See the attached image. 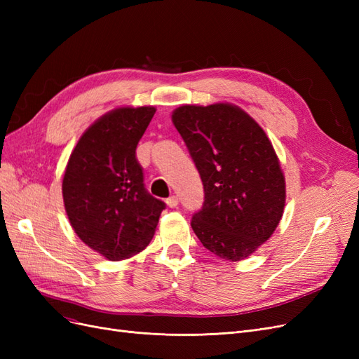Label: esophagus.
<instances>
[{
	"label": "esophagus",
	"mask_w": 359,
	"mask_h": 359,
	"mask_svg": "<svg viewBox=\"0 0 359 359\" xmlns=\"http://www.w3.org/2000/svg\"><path fill=\"white\" fill-rule=\"evenodd\" d=\"M178 196H175V194H173V196H170L168 201H166V203H168V206L169 208H177L178 206Z\"/></svg>",
	"instance_id": "1"
}]
</instances>
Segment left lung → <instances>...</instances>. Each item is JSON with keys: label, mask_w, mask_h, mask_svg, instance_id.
Wrapping results in <instances>:
<instances>
[{"label": "left lung", "mask_w": 359, "mask_h": 359, "mask_svg": "<svg viewBox=\"0 0 359 359\" xmlns=\"http://www.w3.org/2000/svg\"><path fill=\"white\" fill-rule=\"evenodd\" d=\"M203 184L202 210L191 227L220 259L243 260L274 233L286 184L273 144L238 106L184 104L172 114Z\"/></svg>", "instance_id": "8db88e82"}]
</instances>
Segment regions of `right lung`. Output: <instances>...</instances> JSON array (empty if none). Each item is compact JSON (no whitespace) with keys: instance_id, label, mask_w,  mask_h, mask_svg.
<instances>
[{"instance_id":"add662e5","label":"right lung","mask_w":359,"mask_h":359,"mask_svg":"<svg viewBox=\"0 0 359 359\" xmlns=\"http://www.w3.org/2000/svg\"><path fill=\"white\" fill-rule=\"evenodd\" d=\"M156 107H118L86 128L62 178L76 235L109 260L128 259L153 240L163 201L147 191L136 147Z\"/></svg>"}]
</instances>
